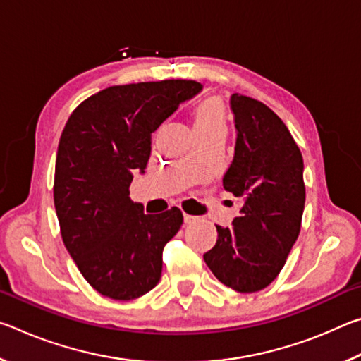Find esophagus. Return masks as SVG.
<instances>
[{"label": "esophagus", "instance_id": "esophagus-1", "mask_svg": "<svg viewBox=\"0 0 361 361\" xmlns=\"http://www.w3.org/2000/svg\"><path fill=\"white\" fill-rule=\"evenodd\" d=\"M183 219H185V224H191V223L197 221V218L192 216V215H186V213H185V215H183Z\"/></svg>", "mask_w": 361, "mask_h": 361}]
</instances>
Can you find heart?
<instances>
[{
	"mask_svg": "<svg viewBox=\"0 0 361 361\" xmlns=\"http://www.w3.org/2000/svg\"><path fill=\"white\" fill-rule=\"evenodd\" d=\"M192 127L195 135H210V133H224L226 122L224 111L219 100L207 99L200 102L194 109Z\"/></svg>",
	"mask_w": 361,
	"mask_h": 361,
	"instance_id": "obj_1",
	"label": "heart"
}]
</instances>
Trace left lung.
Masks as SVG:
<instances>
[{
    "instance_id": "left-lung-1",
    "label": "left lung",
    "mask_w": 361,
    "mask_h": 361,
    "mask_svg": "<svg viewBox=\"0 0 361 361\" xmlns=\"http://www.w3.org/2000/svg\"><path fill=\"white\" fill-rule=\"evenodd\" d=\"M235 148L223 186L242 199L234 228L216 226L215 247L204 255L219 282L255 293L272 282L301 231L304 162L282 119L250 97L232 94Z\"/></svg>"
}]
</instances>
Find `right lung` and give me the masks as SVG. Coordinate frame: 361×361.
I'll return each instance as SVG.
<instances>
[{"instance_id":"obj_1","label":"right lung","mask_w":361,"mask_h":361,"mask_svg":"<svg viewBox=\"0 0 361 361\" xmlns=\"http://www.w3.org/2000/svg\"><path fill=\"white\" fill-rule=\"evenodd\" d=\"M200 90L202 84L186 79L113 85L84 100L66 122L54 204L66 250L103 296L129 301L161 280L162 250L183 213L173 207L146 215L129 186L145 173L152 132Z\"/></svg>"}]
</instances>
